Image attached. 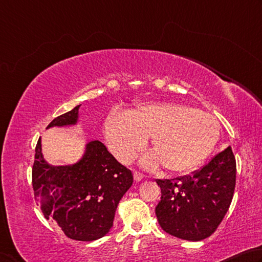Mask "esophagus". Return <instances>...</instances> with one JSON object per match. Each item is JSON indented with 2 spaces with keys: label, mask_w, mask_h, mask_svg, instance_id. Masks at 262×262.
<instances>
[{
  "label": "esophagus",
  "mask_w": 262,
  "mask_h": 262,
  "mask_svg": "<svg viewBox=\"0 0 262 262\" xmlns=\"http://www.w3.org/2000/svg\"><path fill=\"white\" fill-rule=\"evenodd\" d=\"M134 178H135L136 182H140V181H143L144 176L141 175V173H140L139 171H135V172H134Z\"/></svg>",
  "instance_id": "34e87169"
}]
</instances>
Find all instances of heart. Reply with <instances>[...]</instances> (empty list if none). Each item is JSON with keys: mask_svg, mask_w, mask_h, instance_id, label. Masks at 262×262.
<instances>
[{"mask_svg": "<svg viewBox=\"0 0 262 262\" xmlns=\"http://www.w3.org/2000/svg\"><path fill=\"white\" fill-rule=\"evenodd\" d=\"M104 135L119 161L130 162L150 138L154 153L141 159L144 167L160 162L170 171H190L212 152L219 138V123L212 115L184 103L146 102L127 114L110 115Z\"/></svg>", "mask_w": 262, "mask_h": 262, "instance_id": "heart-1", "label": "heart"}]
</instances>
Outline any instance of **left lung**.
I'll list each match as a JSON object with an SVG mask.
<instances>
[{"instance_id":"left-lung-1","label":"left lung","mask_w":262,"mask_h":262,"mask_svg":"<svg viewBox=\"0 0 262 262\" xmlns=\"http://www.w3.org/2000/svg\"><path fill=\"white\" fill-rule=\"evenodd\" d=\"M161 200L155 208L169 235L203 241L216 230L230 207L236 185V160L230 146L205 166L173 180H157Z\"/></svg>"}]
</instances>
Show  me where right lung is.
Wrapping results in <instances>:
<instances>
[{"instance_id": "add662e5", "label": "right lung", "mask_w": 262, "mask_h": 262, "mask_svg": "<svg viewBox=\"0 0 262 262\" xmlns=\"http://www.w3.org/2000/svg\"><path fill=\"white\" fill-rule=\"evenodd\" d=\"M79 107L54 118L47 128L76 125ZM132 183L131 170L99 140L87 143L79 161L68 166L46 161L41 138L38 140L32 168L34 196L40 198L45 217L53 219L71 239L92 242L107 235L119 201Z\"/></svg>"}]
</instances>
